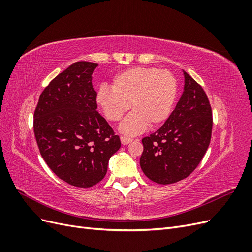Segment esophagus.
Masks as SVG:
<instances>
[{"mask_svg":"<svg viewBox=\"0 0 252 252\" xmlns=\"http://www.w3.org/2000/svg\"><path fill=\"white\" fill-rule=\"evenodd\" d=\"M133 140L130 138H126V136H121V143L123 145H127L129 143H131Z\"/></svg>","mask_w":252,"mask_h":252,"instance_id":"esophagus-1","label":"esophagus"}]
</instances>
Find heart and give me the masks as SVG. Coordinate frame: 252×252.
Wrapping results in <instances>:
<instances>
[{
	"instance_id": "heart-1",
	"label": "heart",
	"mask_w": 252,
	"mask_h": 252,
	"mask_svg": "<svg viewBox=\"0 0 252 252\" xmlns=\"http://www.w3.org/2000/svg\"><path fill=\"white\" fill-rule=\"evenodd\" d=\"M177 96V81L167 70L136 66L118 73L112 87L102 85L95 101L109 121L118 122L131 107L134 110L122 122L120 130L127 135L158 126L168 119Z\"/></svg>"
}]
</instances>
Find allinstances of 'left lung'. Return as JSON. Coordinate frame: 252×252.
Masks as SVG:
<instances>
[{"mask_svg":"<svg viewBox=\"0 0 252 252\" xmlns=\"http://www.w3.org/2000/svg\"><path fill=\"white\" fill-rule=\"evenodd\" d=\"M184 73V90L164 125L142 140L143 172L158 184L186 179L200 164L211 139L212 112L203 88Z\"/></svg>","mask_w":252,"mask_h":252,"instance_id":"8db88e82","label":"left lung"}]
</instances>
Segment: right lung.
Instances as JSON below:
<instances>
[{
  "label": "right lung",
  "mask_w": 252,
  "mask_h": 252,
  "mask_svg": "<svg viewBox=\"0 0 252 252\" xmlns=\"http://www.w3.org/2000/svg\"><path fill=\"white\" fill-rule=\"evenodd\" d=\"M97 64L80 61L53 79L36 105L33 130L41 156L58 177L75 187L102 181L121 141L96 111L93 75Z\"/></svg>",
  "instance_id": "obj_1"
}]
</instances>
